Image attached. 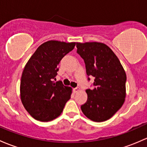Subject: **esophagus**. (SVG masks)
Returning a JSON list of instances; mask_svg holds the SVG:
<instances>
[{
	"label": "esophagus",
	"mask_w": 147,
	"mask_h": 147,
	"mask_svg": "<svg viewBox=\"0 0 147 147\" xmlns=\"http://www.w3.org/2000/svg\"><path fill=\"white\" fill-rule=\"evenodd\" d=\"M80 90V89L79 87H76V88H74L73 89V92L74 93H78L79 91Z\"/></svg>",
	"instance_id": "esophagus-1"
}]
</instances>
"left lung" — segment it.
<instances>
[{
    "instance_id": "1",
    "label": "left lung",
    "mask_w": 147,
    "mask_h": 147,
    "mask_svg": "<svg viewBox=\"0 0 147 147\" xmlns=\"http://www.w3.org/2000/svg\"><path fill=\"white\" fill-rule=\"evenodd\" d=\"M77 49L85 63L88 80L94 78V87L86 90L87 101L81 106L82 111L93 121L109 120L125 101V72L118 57L106 44L77 43Z\"/></svg>"
}]
</instances>
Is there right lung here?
Instances as JSON below:
<instances>
[{
  "mask_svg": "<svg viewBox=\"0 0 147 147\" xmlns=\"http://www.w3.org/2000/svg\"><path fill=\"white\" fill-rule=\"evenodd\" d=\"M75 43L49 41L38 46L27 62L20 82L21 100L27 112L37 120L48 122L58 118L70 98L72 89L61 81H53L62 58Z\"/></svg>",
  "mask_w": 147,
  "mask_h": 147,
  "instance_id": "add662e5",
  "label": "right lung"
}]
</instances>
